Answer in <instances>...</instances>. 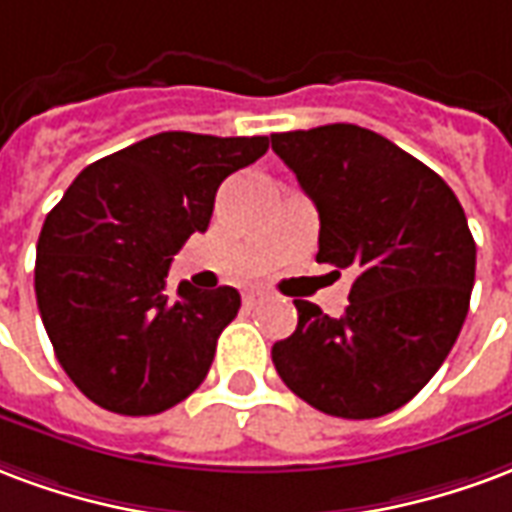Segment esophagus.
Listing matches in <instances>:
<instances>
[{
	"instance_id": "obj_1",
	"label": "esophagus",
	"mask_w": 512,
	"mask_h": 512,
	"mask_svg": "<svg viewBox=\"0 0 512 512\" xmlns=\"http://www.w3.org/2000/svg\"><path fill=\"white\" fill-rule=\"evenodd\" d=\"M264 297H267V292H264V289H248V292L242 294V302H245L248 308H253V305L264 300Z\"/></svg>"
}]
</instances>
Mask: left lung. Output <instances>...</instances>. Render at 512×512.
Listing matches in <instances>:
<instances>
[{"mask_svg":"<svg viewBox=\"0 0 512 512\" xmlns=\"http://www.w3.org/2000/svg\"><path fill=\"white\" fill-rule=\"evenodd\" d=\"M272 149L319 210L316 261L354 270L341 319L294 300L297 330L272 346L275 371L324 414L395 412L464 327L477 256L464 207L436 171L360 125L272 133Z\"/></svg>","mask_w":512,"mask_h":512,"instance_id":"obj_1","label":"left lung"}]
</instances>
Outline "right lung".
<instances>
[{
    "label": "right lung",
    "mask_w": 512,
    "mask_h": 512,
    "mask_svg": "<svg viewBox=\"0 0 512 512\" xmlns=\"http://www.w3.org/2000/svg\"><path fill=\"white\" fill-rule=\"evenodd\" d=\"M267 147V136L158 133L87 166L48 212L37 308L59 365L89 401L144 417L204 382L240 292L188 281L171 292V259L193 231H207L220 182Z\"/></svg>",
    "instance_id": "add662e5"
}]
</instances>
